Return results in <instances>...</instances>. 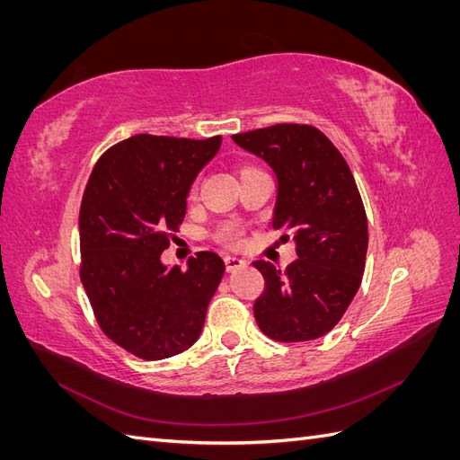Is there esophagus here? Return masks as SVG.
<instances>
[{"instance_id":"1","label":"esophagus","mask_w":460,"mask_h":460,"mask_svg":"<svg viewBox=\"0 0 460 460\" xmlns=\"http://www.w3.org/2000/svg\"><path fill=\"white\" fill-rule=\"evenodd\" d=\"M225 262H226V270H228V272H234V270H240V269H245V267H247V261L242 259V257H232V255H228V257L225 259Z\"/></svg>"}]
</instances>
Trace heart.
<instances>
[{"label":"heart","mask_w":460,"mask_h":460,"mask_svg":"<svg viewBox=\"0 0 460 460\" xmlns=\"http://www.w3.org/2000/svg\"><path fill=\"white\" fill-rule=\"evenodd\" d=\"M220 235H222V238H225L226 242H230V243H235V242H238V232H235V228H234V226L222 228Z\"/></svg>","instance_id":"heart-1"}]
</instances>
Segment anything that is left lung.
I'll return each mask as SVG.
<instances>
[{"label":"left lung","mask_w":460,"mask_h":460,"mask_svg":"<svg viewBox=\"0 0 460 460\" xmlns=\"http://www.w3.org/2000/svg\"><path fill=\"white\" fill-rule=\"evenodd\" d=\"M270 166L276 178L272 226L294 240L286 270L253 267L264 291L253 305L264 336L276 341L323 338L349 307L363 280L368 225L355 178L328 137L307 124H276L232 136Z\"/></svg>","instance_id":"left-lung-1"}]
</instances>
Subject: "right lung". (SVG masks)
Wrapping results in <instances>:
<instances>
[{
    "mask_svg": "<svg viewBox=\"0 0 460 460\" xmlns=\"http://www.w3.org/2000/svg\"><path fill=\"white\" fill-rule=\"evenodd\" d=\"M222 137L137 134L95 163L80 205V280L97 323L122 349L146 360L198 341L225 274L213 252L166 267L161 253L186 215V199Z\"/></svg>",
    "mask_w": 460,
    "mask_h": 460,
    "instance_id": "right-lung-1",
    "label": "right lung"
}]
</instances>
